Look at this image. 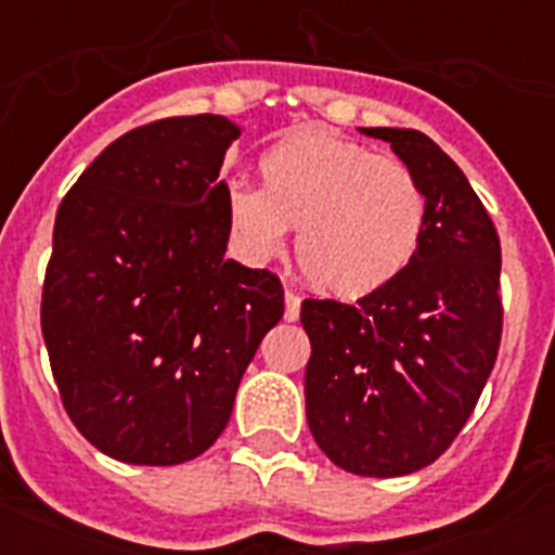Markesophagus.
Segmentation results:
<instances>
[{
    "instance_id": "1",
    "label": "esophagus",
    "mask_w": 555,
    "mask_h": 555,
    "mask_svg": "<svg viewBox=\"0 0 555 555\" xmlns=\"http://www.w3.org/2000/svg\"><path fill=\"white\" fill-rule=\"evenodd\" d=\"M283 300H286V311H283L286 322H297V320H300V306H302L300 297H297V294H294V292H286V297H283Z\"/></svg>"
}]
</instances>
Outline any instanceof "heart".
Here are the masks:
<instances>
[{"label": "heart", "instance_id": "b5f03b06", "mask_svg": "<svg viewBox=\"0 0 555 555\" xmlns=\"http://www.w3.org/2000/svg\"><path fill=\"white\" fill-rule=\"evenodd\" d=\"M261 189L230 183L224 222L249 263L286 249L297 228V261L313 288L361 300L411 267L425 230L428 194L403 160L302 127L261 155Z\"/></svg>", "mask_w": 555, "mask_h": 555}]
</instances>
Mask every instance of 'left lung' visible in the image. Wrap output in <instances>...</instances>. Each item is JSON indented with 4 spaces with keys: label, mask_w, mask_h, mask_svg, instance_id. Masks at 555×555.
<instances>
[{
    "label": "left lung",
    "mask_w": 555,
    "mask_h": 555,
    "mask_svg": "<svg viewBox=\"0 0 555 555\" xmlns=\"http://www.w3.org/2000/svg\"><path fill=\"white\" fill-rule=\"evenodd\" d=\"M389 141L428 194L411 267L358 306L306 300V416L322 453L352 475L397 478L434 464L473 414L503 331L500 238L464 171L420 130Z\"/></svg>",
    "instance_id": "obj_1"
}]
</instances>
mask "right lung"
Here are the masks:
<instances>
[{
  "instance_id": "obj_1",
  "label": "right lung",
  "mask_w": 555,
  "mask_h": 555,
  "mask_svg": "<svg viewBox=\"0 0 555 555\" xmlns=\"http://www.w3.org/2000/svg\"><path fill=\"white\" fill-rule=\"evenodd\" d=\"M238 135L214 113L135 127L57 208L41 300L49 364L77 430L125 464H183L217 442L283 317L281 281L224 258L219 169Z\"/></svg>"
}]
</instances>
